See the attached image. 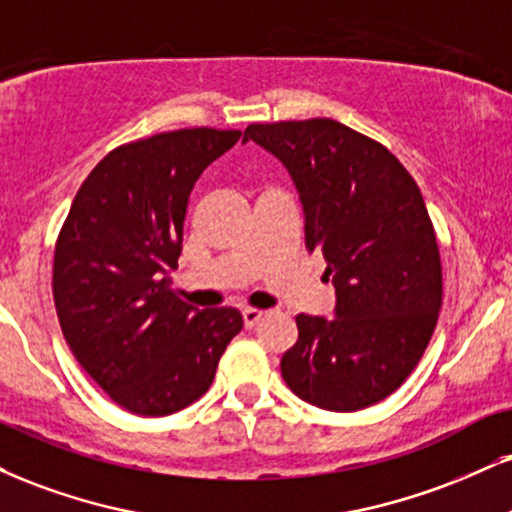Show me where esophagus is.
<instances>
[{"mask_svg":"<svg viewBox=\"0 0 512 512\" xmlns=\"http://www.w3.org/2000/svg\"><path fill=\"white\" fill-rule=\"evenodd\" d=\"M262 317H264V312L257 310V307H245V310H243V322H245V326H248V329H252V326L260 322Z\"/></svg>","mask_w":512,"mask_h":512,"instance_id":"esophagus-1","label":"esophagus"}]
</instances>
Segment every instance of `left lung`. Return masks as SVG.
I'll return each instance as SVG.
<instances>
[{
	"label": "left lung",
	"instance_id": "obj_1",
	"mask_svg": "<svg viewBox=\"0 0 512 512\" xmlns=\"http://www.w3.org/2000/svg\"><path fill=\"white\" fill-rule=\"evenodd\" d=\"M243 140L288 169L307 250H322L336 288L334 319L295 317L283 381L322 410L369 408L410 377L439 319L441 255L420 188L384 145L334 119L250 123Z\"/></svg>",
	"mask_w": 512,
	"mask_h": 512
}]
</instances>
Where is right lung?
Masks as SVG:
<instances>
[{"label":"right lung","mask_w":512,"mask_h":512,"mask_svg":"<svg viewBox=\"0 0 512 512\" xmlns=\"http://www.w3.org/2000/svg\"><path fill=\"white\" fill-rule=\"evenodd\" d=\"M240 131L181 128L109 152L78 188L57 248L52 291L71 353L123 410L164 417L207 393L231 338L233 307L171 291L195 181Z\"/></svg>","instance_id":"add662e5"}]
</instances>
